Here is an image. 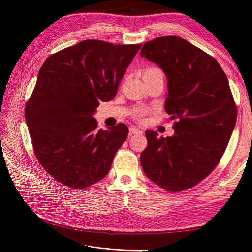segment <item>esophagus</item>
I'll use <instances>...</instances> for the list:
<instances>
[{
    "instance_id": "34e87169",
    "label": "esophagus",
    "mask_w": 252,
    "mask_h": 252,
    "mask_svg": "<svg viewBox=\"0 0 252 252\" xmlns=\"http://www.w3.org/2000/svg\"><path fill=\"white\" fill-rule=\"evenodd\" d=\"M129 131H130L131 133H135V134H141V133H143V131L141 130V129L136 128V127H130V128H129Z\"/></svg>"
}]
</instances>
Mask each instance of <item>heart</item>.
Here are the masks:
<instances>
[{
  "instance_id": "1",
  "label": "heart",
  "mask_w": 252,
  "mask_h": 252,
  "mask_svg": "<svg viewBox=\"0 0 252 252\" xmlns=\"http://www.w3.org/2000/svg\"><path fill=\"white\" fill-rule=\"evenodd\" d=\"M155 72H161V70L159 69H158V68H155V67H151V68H148V69H146L145 70V72L144 73H155ZM147 112V108H138L135 110V114L138 117H142V116H144L145 113Z\"/></svg>"
}]
</instances>
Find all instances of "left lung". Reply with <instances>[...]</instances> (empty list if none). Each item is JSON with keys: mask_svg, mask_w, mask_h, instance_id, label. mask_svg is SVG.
Here are the masks:
<instances>
[{"mask_svg": "<svg viewBox=\"0 0 252 252\" xmlns=\"http://www.w3.org/2000/svg\"><path fill=\"white\" fill-rule=\"evenodd\" d=\"M141 57L166 75L165 110L174 134L158 138L147 130L141 155L147 178L171 192L193 187L216 168L236 122L229 83L216 59L180 36L158 37L143 45Z\"/></svg>", "mask_w": 252, "mask_h": 252, "instance_id": "1", "label": "left lung"}]
</instances>
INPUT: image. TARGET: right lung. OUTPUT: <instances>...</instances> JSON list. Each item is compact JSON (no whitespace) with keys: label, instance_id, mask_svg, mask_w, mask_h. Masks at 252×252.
Listing matches in <instances>:
<instances>
[{"label":"right lung","instance_id":"add662e5","mask_svg":"<svg viewBox=\"0 0 252 252\" xmlns=\"http://www.w3.org/2000/svg\"><path fill=\"white\" fill-rule=\"evenodd\" d=\"M141 46L85 40L42 65L25 120L36 158L58 182L83 189L109 172L128 128L121 123L97 130L94 114L101 101L116 96Z\"/></svg>","mask_w":252,"mask_h":252}]
</instances>
